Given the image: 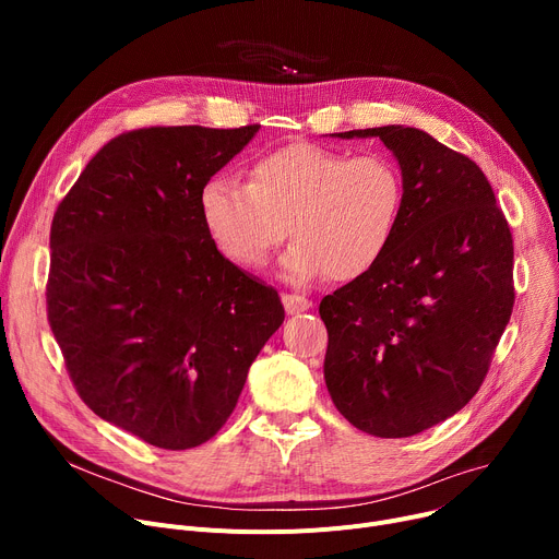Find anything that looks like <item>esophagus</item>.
I'll use <instances>...</instances> for the list:
<instances>
[{"mask_svg":"<svg viewBox=\"0 0 559 559\" xmlns=\"http://www.w3.org/2000/svg\"><path fill=\"white\" fill-rule=\"evenodd\" d=\"M283 306H285L287 314H297V312L308 310L312 304H310V299H306L301 295H283Z\"/></svg>","mask_w":559,"mask_h":559,"instance_id":"34e87169","label":"esophagus"}]
</instances>
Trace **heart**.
Instances as JSON below:
<instances>
[{
  "instance_id": "heart-1",
  "label": "heart",
  "mask_w": 559,
  "mask_h": 559,
  "mask_svg": "<svg viewBox=\"0 0 559 559\" xmlns=\"http://www.w3.org/2000/svg\"><path fill=\"white\" fill-rule=\"evenodd\" d=\"M403 201V171L388 154L295 142L262 154L249 183L213 176L199 211L219 251L245 270L264 267L289 230L297 242L283 258L287 281H354L390 249Z\"/></svg>"
}]
</instances>
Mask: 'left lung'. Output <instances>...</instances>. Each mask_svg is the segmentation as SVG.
Wrapping results in <instances>:
<instances>
[{"instance_id": "obj_1", "label": "left lung", "mask_w": 559, "mask_h": 559, "mask_svg": "<svg viewBox=\"0 0 559 559\" xmlns=\"http://www.w3.org/2000/svg\"><path fill=\"white\" fill-rule=\"evenodd\" d=\"M380 138L405 183L385 255L319 304L324 378L340 415L376 437H409L476 396L514 306V245L483 169L413 127Z\"/></svg>"}]
</instances>
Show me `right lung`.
Listing matches in <instances>:
<instances>
[{
  "label": "right lung",
  "instance_id": "add662e5",
  "mask_svg": "<svg viewBox=\"0 0 559 559\" xmlns=\"http://www.w3.org/2000/svg\"><path fill=\"white\" fill-rule=\"evenodd\" d=\"M258 129L124 131L51 219L47 319L72 385L158 449L217 435L285 319L278 292L217 251L199 211L201 188Z\"/></svg>",
  "mask_w": 559,
  "mask_h": 559
}]
</instances>
